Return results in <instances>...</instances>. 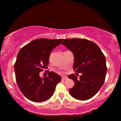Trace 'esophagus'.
<instances>
[{
  "label": "esophagus",
  "mask_w": 121,
  "mask_h": 121,
  "mask_svg": "<svg viewBox=\"0 0 121 121\" xmlns=\"http://www.w3.org/2000/svg\"><path fill=\"white\" fill-rule=\"evenodd\" d=\"M68 79V78H67V77H62V81H65V79Z\"/></svg>",
  "instance_id": "1"
}]
</instances>
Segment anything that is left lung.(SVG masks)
<instances>
[{
  "mask_svg": "<svg viewBox=\"0 0 121 121\" xmlns=\"http://www.w3.org/2000/svg\"><path fill=\"white\" fill-rule=\"evenodd\" d=\"M62 45L73 53L75 72L82 73L79 79L74 74L69 76L75 85L69 90L73 98L86 100L99 91L105 82L107 68L105 55L95 43L86 39H66Z\"/></svg>",
  "mask_w": 121,
  "mask_h": 121,
  "instance_id": "obj_1",
  "label": "left lung"
}]
</instances>
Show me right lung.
Here are the masks:
<instances>
[{"instance_id": "1", "label": "right lung", "mask_w": 121, "mask_h": 121, "mask_svg": "<svg viewBox=\"0 0 121 121\" xmlns=\"http://www.w3.org/2000/svg\"><path fill=\"white\" fill-rule=\"evenodd\" d=\"M63 39L39 38L21 48L14 64L16 83L22 94L29 100L43 102L52 97L60 75L46 70L48 76L40 77L39 73L48 69L51 52Z\"/></svg>"}]
</instances>
